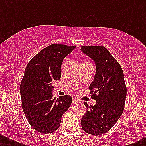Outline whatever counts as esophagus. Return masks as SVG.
I'll return each mask as SVG.
<instances>
[{
    "label": "esophagus",
    "instance_id": "esophagus-1",
    "mask_svg": "<svg viewBox=\"0 0 146 146\" xmlns=\"http://www.w3.org/2000/svg\"><path fill=\"white\" fill-rule=\"evenodd\" d=\"M72 102H73V104H76V103H78V102H79V99H77V98L75 97H73L72 98Z\"/></svg>",
    "mask_w": 146,
    "mask_h": 146
}]
</instances>
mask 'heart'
Returning <instances> with one entry per match:
<instances>
[{"label":"heart","instance_id":"heart-1","mask_svg":"<svg viewBox=\"0 0 146 146\" xmlns=\"http://www.w3.org/2000/svg\"><path fill=\"white\" fill-rule=\"evenodd\" d=\"M85 63H86V62H85Z\"/></svg>","mask_w":146,"mask_h":146}]
</instances>
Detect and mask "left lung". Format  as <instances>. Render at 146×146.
<instances>
[{"label": "left lung", "mask_w": 146, "mask_h": 146, "mask_svg": "<svg viewBox=\"0 0 146 146\" xmlns=\"http://www.w3.org/2000/svg\"><path fill=\"white\" fill-rule=\"evenodd\" d=\"M81 50L96 63V72L89 86L95 105L85 102L87 110L81 120L86 133L99 136L109 131L122 115L127 87L121 66L103 46H82Z\"/></svg>", "instance_id": "left-lung-1"}]
</instances>
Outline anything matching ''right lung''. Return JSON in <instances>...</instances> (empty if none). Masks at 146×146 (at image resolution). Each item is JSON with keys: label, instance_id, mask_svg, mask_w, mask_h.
<instances>
[{"label": "right lung", "instance_id": "1", "mask_svg": "<svg viewBox=\"0 0 146 146\" xmlns=\"http://www.w3.org/2000/svg\"><path fill=\"white\" fill-rule=\"evenodd\" d=\"M75 46L53 44L36 54L26 67L19 86L22 108L31 127L41 133L56 131L72 103L70 96L53 97L52 82L61 76L63 60Z\"/></svg>", "mask_w": 146, "mask_h": 146}]
</instances>
